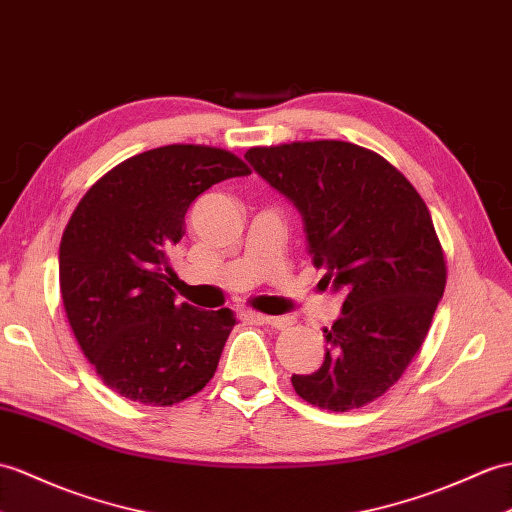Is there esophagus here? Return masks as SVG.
<instances>
[{"mask_svg":"<svg viewBox=\"0 0 512 512\" xmlns=\"http://www.w3.org/2000/svg\"><path fill=\"white\" fill-rule=\"evenodd\" d=\"M253 318L257 320L259 325H266L270 329H283L292 325L290 316H266V314H253Z\"/></svg>","mask_w":512,"mask_h":512,"instance_id":"obj_1","label":"esophagus"}]
</instances>
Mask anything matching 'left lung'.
I'll use <instances>...</instances> for the list:
<instances>
[{
    "label": "left lung",
    "mask_w": 512,
    "mask_h": 512,
    "mask_svg": "<svg viewBox=\"0 0 512 512\" xmlns=\"http://www.w3.org/2000/svg\"><path fill=\"white\" fill-rule=\"evenodd\" d=\"M246 161L299 209L325 288L344 292L325 329V362L292 375L296 395L334 412L382 397L406 371L443 299L447 268L417 189L379 154L347 141L251 148Z\"/></svg>",
    "instance_id": "obj_1"
}]
</instances>
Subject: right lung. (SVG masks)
Returning <instances> with one entry per match:
<instances>
[{"label": "right lung", "instance_id": "1", "mask_svg": "<svg viewBox=\"0 0 512 512\" xmlns=\"http://www.w3.org/2000/svg\"><path fill=\"white\" fill-rule=\"evenodd\" d=\"M251 168L192 144L141 152L82 196L58 253L67 320L102 382L144 406H172L207 386L235 325L229 307L178 303L168 253L189 205Z\"/></svg>", "mask_w": 512, "mask_h": 512}]
</instances>
